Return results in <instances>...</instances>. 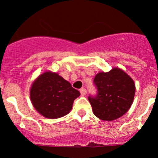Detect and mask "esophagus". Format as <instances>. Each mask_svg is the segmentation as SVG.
Returning <instances> with one entry per match:
<instances>
[{"label": "esophagus", "instance_id": "1", "mask_svg": "<svg viewBox=\"0 0 158 158\" xmlns=\"http://www.w3.org/2000/svg\"><path fill=\"white\" fill-rule=\"evenodd\" d=\"M80 94L81 96H85L87 94V90L85 88H81L80 89Z\"/></svg>", "mask_w": 158, "mask_h": 158}]
</instances>
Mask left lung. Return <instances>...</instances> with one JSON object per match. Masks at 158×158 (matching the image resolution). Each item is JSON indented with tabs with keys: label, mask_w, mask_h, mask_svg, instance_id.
Masks as SVG:
<instances>
[{
	"label": "left lung",
	"mask_w": 158,
	"mask_h": 158,
	"mask_svg": "<svg viewBox=\"0 0 158 158\" xmlns=\"http://www.w3.org/2000/svg\"><path fill=\"white\" fill-rule=\"evenodd\" d=\"M97 93L88 100L94 115L102 120L119 118L128 111L134 100L135 85L128 74L119 68L99 73L94 79Z\"/></svg>",
	"instance_id": "8db88e82"
}]
</instances>
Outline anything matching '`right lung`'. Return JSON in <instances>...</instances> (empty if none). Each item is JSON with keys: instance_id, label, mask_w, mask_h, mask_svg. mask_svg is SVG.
I'll use <instances>...</instances> for the list:
<instances>
[{"instance_id": "1", "label": "right lung", "mask_w": 158, "mask_h": 158, "mask_svg": "<svg viewBox=\"0 0 158 158\" xmlns=\"http://www.w3.org/2000/svg\"><path fill=\"white\" fill-rule=\"evenodd\" d=\"M79 91L59 74L45 72L32 83L30 99L37 111L47 118L57 119L67 115Z\"/></svg>"}]
</instances>
